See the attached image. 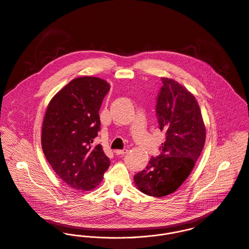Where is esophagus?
<instances>
[{
    "mask_svg": "<svg viewBox=\"0 0 249 249\" xmlns=\"http://www.w3.org/2000/svg\"><path fill=\"white\" fill-rule=\"evenodd\" d=\"M127 152H128V149L115 150V151H114V153H115L116 155H124V154H126Z\"/></svg>",
    "mask_w": 249,
    "mask_h": 249,
    "instance_id": "1",
    "label": "esophagus"
}]
</instances>
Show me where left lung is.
Segmentation results:
<instances>
[{
  "label": "left lung",
  "instance_id": "obj_1",
  "mask_svg": "<svg viewBox=\"0 0 249 249\" xmlns=\"http://www.w3.org/2000/svg\"><path fill=\"white\" fill-rule=\"evenodd\" d=\"M156 114L165 133L161 153L134 176L143 194L161 197L174 193L189 177L205 144L206 129L196 97L182 85L161 78Z\"/></svg>",
  "mask_w": 249,
  "mask_h": 249
}]
</instances>
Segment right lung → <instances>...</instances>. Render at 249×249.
Here are the masks:
<instances>
[{"label":"right lung","mask_w":249,"mask_h":249,"mask_svg":"<svg viewBox=\"0 0 249 249\" xmlns=\"http://www.w3.org/2000/svg\"><path fill=\"white\" fill-rule=\"evenodd\" d=\"M109 85L95 77L72 80L51 100L42 124L41 144L56 175L79 191L95 189L110 161L93 141L99 109Z\"/></svg>","instance_id":"obj_1"}]
</instances>
